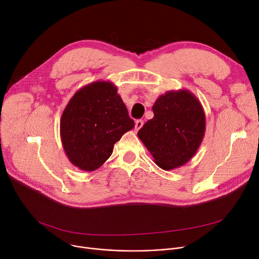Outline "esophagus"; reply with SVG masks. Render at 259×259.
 <instances>
[{"label":"esophagus","mask_w":259,"mask_h":259,"mask_svg":"<svg viewBox=\"0 0 259 259\" xmlns=\"http://www.w3.org/2000/svg\"><path fill=\"white\" fill-rule=\"evenodd\" d=\"M143 125H144V121H143L142 119H138V120L136 121V130L139 131V130L143 127Z\"/></svg>","instance_id":"34e87169"}]
</instances>
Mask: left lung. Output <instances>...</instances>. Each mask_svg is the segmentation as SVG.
Returning <instances> with one entry per match:
<instances>
[{
    "label": "left lung",
    "instance_id": "left-lung-1",
    "mask_svg": "<svg viewBox=\"0 0 259 259\" xmlns=\"http://www.w3.org/2000/svg\"><path fill=\"white\" fill-rule=\"evenodd\" d=\"M153 118L138 137L164 170L185 165L198 151L205 133V113L188 90L168 91L152 106Z\"/></svg>",
    "mask_w": 259,
    "mask_h": 259
}]
</instances>
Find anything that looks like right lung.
Masks as SVG:
<instances>
[{"label": "right lung", "mask_w": 259, "mask_h": 259, "mask_svg": "<svg viewBox=\"0 0 259 259\" xmlns=\"http://www.w3.org/2000/svg\"><path fill=\"white\" fill-rule=\"evenodd\" d=\"M133 127L117 88L100 80L82 87L70 99L61 115L60 137L70 162L81 170L93 171Z\"/></svg>", "instance_id": "right-lung-1"}]
</instances>
